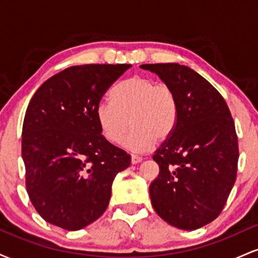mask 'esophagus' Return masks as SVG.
I'll return each mask as SVG.
<instances>
[{
  "instance_id": "1",
  "label": "esophagus",
  "mask_w": 258,
  "mask_h": 258,
  "mask_svg": "<svg viewBox=\"0 0 258 258\" xmlns=\"http://www.w3.org/2000/svg\"><path fill=\"white\" fill-rule=\"evenodd\" d=\"M142 159L141 156H138V155H131V164L132 165H136V164H139V162L142 161Z\"/></svg>"
}]
</instances>
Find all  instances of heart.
<instances>
[{"label":"heart","mask_w":258,"mask_h":258,"mask_svg":"<svg viewBox=\"0 0 258 258\" xmlns=\"http://www.w3.org/2000/svg\"><path fill=\"white\" fill-rule=\"evenodd\" d=\"M111 103H100L96 117L103 137L120 143L130 123L132 131L122 146L133 153H144L156 142L171 138L178 123V99L166 84L146 76H132L110 91Z\"/></svg>","instance_id":"b5f03b06"}]
</instances>
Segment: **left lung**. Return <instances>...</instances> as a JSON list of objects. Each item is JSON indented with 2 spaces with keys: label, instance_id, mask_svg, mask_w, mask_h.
I'll list each match as a JSON object with an SVG mask.
<instances>
[{
  "label": "left lung",
  "instance_id": "left-lung-1",
  "mask_svg": "<svg viewBox=\"0 0 258 258\" xmlns=\"http://www.w3.org/2000/svg\"><path fill=\"white\" fill-rule=\"evenodd\" d=\"M178 99V123L153 156L159 176L150 183L154 210L171 226L194 230L221 214L236 178L239 148L226 100L185 65L143 64Z\"/></svg>",
  "mask_w": 258,
  "mask_h": 258
}]
</instances>
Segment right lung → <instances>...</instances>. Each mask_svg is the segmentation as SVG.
Returning a JSON list of instances; mask_svg holds the SVG:
<instances>
[{"instance_id":"1","label":"right lung","mask_w":258,"mask_h":258,"mask_svg":"<svg viewBox=\"0 0 258 258\" xmlns=\"http://www.w3.org/2000/svg\"><path fill=\"white\" fill-rule=\"evenodd\" d=\"M130 64L70 67L43 82L26 109L22 158L32 205L48 223L80 230L104 214L131 156L103 137L96 109Z\"/></svg>"}]
</instances>
